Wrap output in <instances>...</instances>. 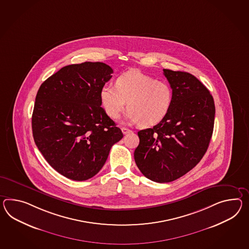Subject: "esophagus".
Segmentation results:
<instances>
[{"instance_id":"esophagus-1","label":"esophagus","mask_w":249,"mask_h":249,"mask_svg":"<svg viewBox=\"0 0 249 249\" xmlns=\"http://www.w3.org/2000/svg\"><path fill=\"white\" fill-rule=\"evenodd\" d=\"M122 133H123V134H124V135H125V134H127V133H128V132H130V131H131V130H130V129H129V128H127V127H122Z\"/></svg>"}]
</instances>
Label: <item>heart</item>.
Instances as JSON below:
<instances>
[{
    "instance_id": "obj_1",
    "label": "heart",
    "mask_w": 249,
    "mask_h": 249,
    "mask_svg": "<svg viewBox=\"0 0 249 249\" xmlns=\"http://www.w3.org/2000/svg\"><path fill=\"white\" fill-rule=\"evenodd\" d=\"M100 99L105 112L118 119L127 108V120L151 127L162 122L169 111L173 91L166 82L138 71H128L119 76L115 87L103 85Z\"/></svg>"
}]
</instances>
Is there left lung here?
Wrapping results in <instances>:
<instances>
[{
    "mask_svg": "<svg viewBox=\"0 0 249 249\" xmlns=\"http://www.w3.org/2000/svg\"><path fill=\"white\" fill-rule=\"evenodd\" d=\"M163 71L173 91L171 108L162 122L138 132L140 144L134 152L140 172L157 182H173L200 162L215 118L213 97L194 75Z\"/></svg>",
    "mask_w": 249,
    "mask_h": 249,
    "instance_id": "obj_1",
    "label": "left lung"
}]
</instances>
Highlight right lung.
I'll return each instance as SVG.
<instances>
[{"label": "right lung", "instance_id": "obj_1", "mask_svg": "<svg viewBox=\"0 0 249 249\" xmlns=\"http://www.w3.org/2000/svg\"><path fill=\"white\" fill-rule=\"evenodd\" d=\"M113 70L102 62L62 67L40 85L32 133L43 157L62 176L85 181L99 173L123 138L101 107L100 91Z\"/></svg>", "mask_w": 249, "mask_h": 249}]
</instances>
